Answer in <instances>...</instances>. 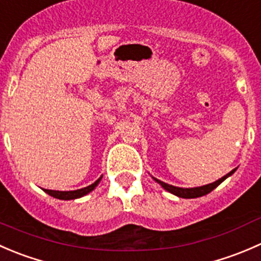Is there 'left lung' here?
<instances>
[{
  "instance_id": "obj_1",
  "label": "left lung",
  "mask_w": 261,
  "mask_h": 261,
  "mask_svg": "<svg viewBox=\"0 0 261 261\" xmlns=\"http://www.w3.org/2000/svg\"><path fill=\"white\" fill-rule=\"evenodd\" d=\"M234 171H236V169H233L232 171H229L228 174L224 175V176L221 177V179H218L217 181L211 182V184H207V185H203V187H197V188L174 187V185H170V184H167V182H164V181H161V180L156 179V177H153L152 175H151V177L157 182V184L161 185L165 190H167V192L171 193V194L176 195V197H179V198H185V199H193V198H199V197H203V195H207L208 193H211L213 189H216V188H217L222 181H224L227 177L231 176Z\"/></svg>"
}]
</instances>
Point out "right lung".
I'll return each mask as SVG.
<instances>
[{
  "label": "right lung",
  "instance_id": "right-lung-1",
  "mask_svg": "<svg viewBox=\"0 0 261 261\" xmlns=\"http://www.w3.org/2000/svg\"><path fill=\"white\" fill-rule=\"evenodd\" d=\"M102 176H100L94 184L89 185L86 188H82V189H77V190H69V192H61V190H49V189H44V192L46 194H49L50 197L57 198V199H61V200H72V199H77V198H81L87 195L89 193H91L95 188L99 185V182L101 181Z\"/></svg>",
  "mask_w": 261,
  "mask_h": 261
}]
</instances>
